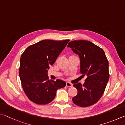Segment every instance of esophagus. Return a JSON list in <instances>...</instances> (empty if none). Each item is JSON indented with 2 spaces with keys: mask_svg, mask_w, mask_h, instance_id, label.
Wrapping results in <instances>:
<instances>
[{
  "mask_svg": "<svg viewBox=\"0 0 125 125\" xmlns=\"http://www.w3.org/2000/svg\"><path fill=\"white\" fill-rule=\"evenodd\" d=\"M66 86L68 87H73V84L69 82H66Z\"/></svg>",
  "mask_w": 125,
  "mask_h": 125,
  "instance_id": "1",
  "label": "esophagus"
}]
</instances>
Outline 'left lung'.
Segmentation results:
<instances>
[{
    "label": "left lung",
    "mask_w": 125,
    "mask_h": 125,
    "mask_svg": "<svg viewBox=\"0 0 125 125\" xmlns=\"http://www.w3.org/2000/svg\"><path fill=\"white\" fill-rule=\"evenodd\" d=\"M80 58V73L87 76L84 84H73L77 94L73 103L81 107L92 105L103 94L109 79V62L104 50L91 42L73 41L68 44Z\"/></svg>",
    "instance_id": "obj_1"
}]
</instances>
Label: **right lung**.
I'll use <instances>...</instances> for the list:
<instances>
[{
    "label": "right lung",
    "mask_w": 125,
    "mask_h": 125,
    "mask_svg": "<svg viewBox=\"0 0 125 125\" xmlns=\"http://www.w3.org/2000/svg\"><path fill=\"white\" fill-rule=\"evenodd\" d=\"M70 41H41L30 45L21 55L19 76L24 92L34 103L44 105L52 101L56 91L66 86L61 80H49L48 70L55 62Z\"/></svg>",
    "instance_id": "obj_1"
}]
</instances>
